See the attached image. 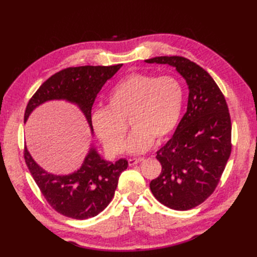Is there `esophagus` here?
<instances>
[{
    "label": "esophagus",
    "mask_w": 257,
    "mask_h": 257,
    "mask_svg": "<svg viewBox=\"0 0 257 257\" xmlns=\"http://www.w3.org/2000/svg\"><path fill=\"white\" fill-rule=\"evenodd\" d=\"M143 161H144V159H143V158H138V159H130V160H128V165H130V166H134V165L138 164V163H141V162H143Z\"/></svg>",
    "instance_id": "34e87169"
}]
</instances>
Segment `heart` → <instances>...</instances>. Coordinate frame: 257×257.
<instances>
[{"mask_svg": "<svg viewBox=\"0 0 257 257\" xmlns=\"http://www.w3.org/2000/svg\"><path fill=\"white\" fill-rule=\"evenodd\" d=\"M184 100L181 82L174 76L134 72L114 84L107 108L92 115V125L104 146L112 153L125 149L127 121L133 127L127 149L139 154L154 141L164 142L180 120Z\"/></svg>", "mask_w": 257, "mask_h": 257, "instance_id": "1", "label": "heart"}]
</instances>
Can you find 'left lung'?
Here are the masks:
<instances>
[{"label":"left lung","mask_w":257,"mask_h":257,"mask_svg":"<svg viewBox=\"0 0 257 257\" xmlns=\"http://www.w3.org/2000/svg\"><path fill=\"white\" fill-rule=\"evenodd\" d=\"M147 63L168 64L189 85L188 109L174 136L157 152L162 165L150 190L174 210L200 205L214 192L231 152V121L223 93L203 67L189 59L155 57Z\"/></svg>","instance_id":"left-lung-1"}]
</instances>
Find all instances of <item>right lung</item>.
<instances>
[{
  "label": "right lung",
  "mask_w": 257,
  "mask_h": 257,
  "mask_svg": "<svg viewBox=\"0 0 257 257\" xmlns=\"http://www.w3.org/2000/svg\"><path fill=\"white\" fill-rule=\"evenodd\" d=\"M122 64L111 66H78L62 69L52 75L30 98L25 122L37 106L52 99H65L76 104L85 115L93 133L91 110L94 100L107 80ZM26 164L48 204L57 212L76 220L97 215L109 205L119 177L127 168L125 159L115 163L105 161L91 148L77 172L60 176L47 173L36 164L25 147Z\"/></svg>",
  "instance_id": "add662e5"
}]
</instances>
